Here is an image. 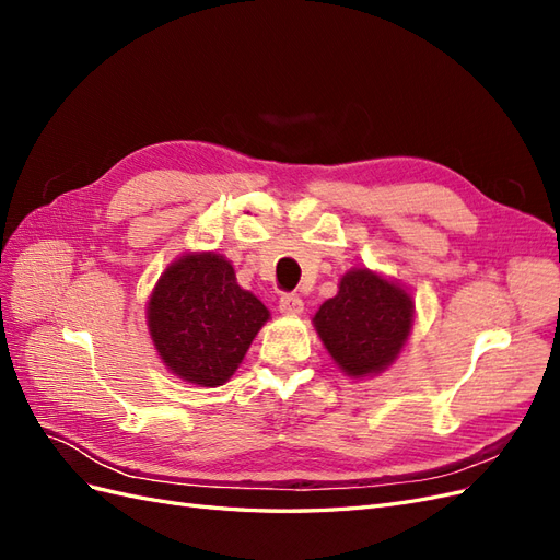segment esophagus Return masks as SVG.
I'll use <instances>...</instances> for the list:
<instances>
[{"label":"esophagus","mask_w":560,"mask_h":560,"mask_svg":"<svg viewBox=\"0 0 560 560\" xmlns=\"http://www.w3.org/2000/svg\"><path fill=\"white\" fill-rule=\"evenodd\" d=\"M280 313L287 317H296L303 313V301L296 294H284L280 299Z\"/></svg>","instance_id":"34e87169"}]
</instances>
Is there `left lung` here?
I'll return each mask as SVG.
<instances>
[{"label": "left lung", "mask_w": 560, "mask_h": 560, "mask_svg": "<svg viewBox=\"0 0 560 560\" xmlns=\"http://www.w3.org/2000/svg\"><path fill=\"white\" fill-rule=\"evenodd\" d=\"M416 325L411 292L366 266L338 280L336 296L313 317V327L334 364L350 378L378 376L401 354Z\"/></svg>", "instance_id": "8db88e82"}]
</instances>
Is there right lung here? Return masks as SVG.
Here are the masks:
<instances>
[{
	"mask_svg": "<svg viewBox=\"0 0 560 560\" xmlns=\"http://www.w3.org/2000/svg\"><path fill=\"white\" fill-rule=\"evenodd\" d=\"M268 319L270 311L217 252H184L147 301V329L161 362L196 387L224 385Z\"/></svg>",
	"mask_w": 560,
	"mask_h": 560,
	"instance_id": "right-lung-1",
	"label": "right lung"
}]
</instances>
